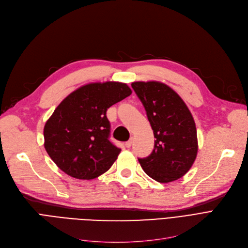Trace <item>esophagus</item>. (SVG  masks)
<instances>
[{"label": "esophagus", "mask_w": 248, "mask_h": 248, "mask_svg": "<svg viewBox=\"0 0 248 248\" xmlns=\"http://www.w3.org/2000/svg\"><path fill=\"white\" fill-rule=\"evenodd\" d=\"M132 144H133V139H129L127 141H125V144H124V146L126 147V148H129L132 146Z\"/></svg>", "instance_id": "34e87169"}]
</instances>
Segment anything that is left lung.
<instances>
[{"instance_id": "1", "label": "left lung", "mask_w": 248, "mask_h": 248, "mask_svg": "<svg viewBox=\"0 0 248 248\" xmlns=\"http://www.w3.org/2000/svg\"><path fill=\"white\" fill-rule=\"evenodd\" d=\"M144 106L155 138L152 154L139 159L144 171L160 183L183 177L197 157V131L193 116L178 93L159 81L132 83Z\"/></svg>"}]
</instances>
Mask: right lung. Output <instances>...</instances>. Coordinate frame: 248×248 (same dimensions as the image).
<instances>
[{
  "label": "right lung",
  "mask_w": 248,
  "mask_h": 248,
  "mask_svg": "<svg viewBox=\"0 0 248 248\" xmlns=\"http://www.w3.org/2000/svg\"><path fill=\"white\" fill-rule=\"evenodd\" d=\"M132 94L125 83L83 85L65 97L44 126V147L61 171L91 180L106 173L121 149L109 140L107 110Z\"/></svg>",
  "instance_id": "add662e5"
}]
</instances>
